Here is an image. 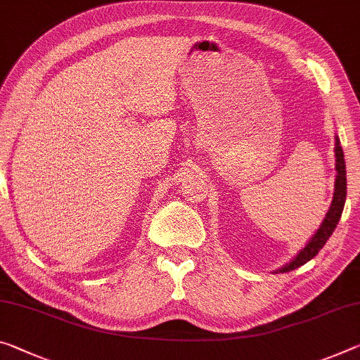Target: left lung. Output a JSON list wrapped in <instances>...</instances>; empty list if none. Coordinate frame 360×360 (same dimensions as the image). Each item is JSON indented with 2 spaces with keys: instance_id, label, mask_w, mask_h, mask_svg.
<instances>
[{
  "instance_id": "obj_1",
  "label": "left lung",
  "mask_w": 360,
  "mask_h": 360,
  "mask_svg": "<svg viewBox=\"0 0 360 360\" xmlns=\"http://www.w3.org/2000/svg\"><path fill=\"white\" fill-rule=\"evenodd\" d=\"M335 155H336V181H335V195L332 205H330V210L327 216H325L323 222L319 227L317 232L314 233L312 238L307 242L306 247L301 250L298 253V256L292 261L288 262L287 266H283L282 269H278V272H290L296 269V267L306 264L307 261L312 259L319 252H321L322 247L332 236L336 224L341 218V213H343L345 208V202H346V165H345V155H343V149L340 146V139L336 138V147H335Z\"/></svg>"
}]
</instances>
